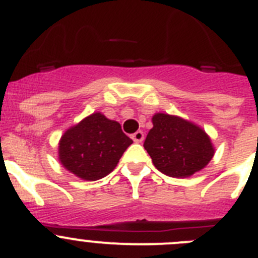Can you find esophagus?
Listing matches in <instances>:
<instances>
[{
    "mask_svg": "<svg viewBox=\"0 0 258 258\" xmlns=\"http://www.w3.org/2000/svg\"><path fill=\"white\" fill-rule=\"evenodd\" d=\"M132 140H133L136 143L143 142V140H145V133H143L142 131L136 132V133H134L133 136H132Z\"/></svg>",
    "mask_w": 258,
    "mask_h": 258,
    "instance_id": "esophagus-1",
    "label": "esophagus"
}]
</instances>
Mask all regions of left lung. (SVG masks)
Wrapping results in <instances>:
<instances>
[{
	"label": "left lung",
	"instance_id": "8db88e82",
	"mask_svg": "<svg viewBox=\"0 0 258 258\" xmlns=\"http://www.w3.org/2000/svg\"><path fill=\"white\" fill-rule=\"evenodd\" d=\"M152 125L143 147L156 169L165 175L186 178L212 160L213 143L199 125L163 112L152 116Z\"/></svg>",
	"mask_w": 258,
	"mask_h": 258
}]
</instances>
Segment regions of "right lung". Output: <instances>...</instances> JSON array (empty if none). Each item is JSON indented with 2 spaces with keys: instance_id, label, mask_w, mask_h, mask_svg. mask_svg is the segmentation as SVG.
Returning <instances> with one entry per match:
<instances>
[{
  "instance_id": "1",
  "label": "right lung",
  "mask_w": 258,
  "mask_h": 258,
  "mask_svg": "<svg viewBox=\"0 0 258 258\" xmlns=\"http://www.w3.org/2000/svg\"><path fill=\"white\" fill-rule=\"evenodd\" d=\"M132 143L117 121L94 112L64 132L59 141L58 159L79 178L97 181L115 169Z\"/></svg>"
}]
</instances>
